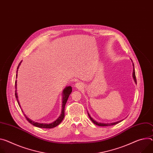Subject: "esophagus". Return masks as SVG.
Instances as JSON below:
<instances>
[{"label":"esophagus","instance_id":"1","mask_svg":"<svg viewBox=\"0 0 153 153\" xmlns=\"http://www.w3.org/2000/svg\"><path fill=\"white\" fill-rule=\"evenodd\" d=\"M76 87H77V88H81L82 87L83 85L82 84V83L78 82V83H77V84H76Z\"/></svg>","mask_w":153,"mask_h":153}]
</instances>
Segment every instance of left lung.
Instances as JSON below:
<instances>
[{"instance_id": "1", "label": "left lung", "mask_w": 153, "mask_h": 153, "mask_svg": "<svg viewBox=\"0 0 153 153\" xmlns=\"http://www.w3.org/2000/svg\"><path fill=\"white\" fill-rule=\"evenodd\" d=\"M133 65H134V63H133ZM133 77H134V80H135V82L137 84V80H136V77H135V69H134V71H133ZM88 115L89 118H90V120H91V121H92L94 124H95L96 125H97V126H113V125H115V124H118L119 122H121V121H122V120H121V121H118V122L112 123H98V122H96V121H94V120L90 117V115H89L88 113Z\"/></svg>"}]
</instances>
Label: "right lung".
Listing matches in <instances>:
<instances>
[{
    "mask_svg": "<svg viewBox=\"0 0 153 153\" xmlns=\"http://www.w3.org/2000/svg\"><path fill=\"white\" fill-rule=\"evenodd\" d=\"M21 62L19 63V65L17 68V69H18V68L21 64ZM18 73V70H17V72ZM17 74H16V77H17ZM15 87L16 88V80L15 81ZM72 92V87L71 86L69 87H67L66 88H65V89L63 90V102H62V114L60 115V116L59 117V118L55 120V121H53V123H50V124H45V123H35L32 120H30L29 118H27L25 115H24L26 120L28 121L31 124L33 125V126H36V127H38V128H46V129H51V128H55L57 126H58V125L62 121V120H63L64 117H65V105H66V103L67 102V100L69 98V94H71V93ZM15 96H16V100L18 101V103L20 107V105H19V101H18V95H17V93H16V90L15 91Z\"/></svg>",
    "mask_w": 153,
    "mask_h": 153,
    "instance_id": "add662e5",
    "label": "right lung"
}]
</instances>
